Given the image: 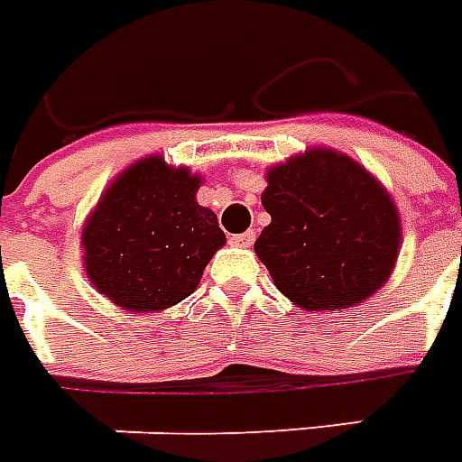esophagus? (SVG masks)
<instances>
[{
    "label": "esophagus",
    "mask_w": 462,
    "mask_h": 462,
    "mask_svg": "<svg viewBox=\"0 0 462 462\" xmlns=\"http://www.w3.org/2000/svg\"><path fill=\"white\" fill-rule=\"evenodd\" d=\"M254 237H257V235H254L252 230H247V232H240V235H232L230 242L235 245V247H252V245H254Z\"/></svg>",
    "instance_id": "obj_1"
}]
</instances>
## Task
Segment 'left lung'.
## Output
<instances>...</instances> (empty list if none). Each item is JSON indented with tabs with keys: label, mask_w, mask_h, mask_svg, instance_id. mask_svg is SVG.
Masks as SVG:
<instances>
[{
	"label": "left lung",
	"mask_w": 462,
	"mask_h": 462,
	"mask_svg": "<svg viewBox=\"0 0 462 462\" xmlns=\"http://www.w3.org/2000/svg\"><path fill=\"white\" fill-rule=\"evenodd\" d=\"M272 215L259 240L276 289L306 310L350 309L394 269L399 213L360 163L330 149L296 156L266 173Z\"/></svg>",
	"instance_id": "8db88e82"
}]
</instances>
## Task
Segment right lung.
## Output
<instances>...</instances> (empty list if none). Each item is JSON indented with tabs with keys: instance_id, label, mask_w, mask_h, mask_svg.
Masks as SVG:
<instances>
[{
	"instance_id": "obj_1",
	"label": "right lung",
	"mask_w": 462,
	"mask_h": 462,
	"mask_svg": "<svg viewBox=\"0 0 462 462\" xmlns=\"http://www.w3.org/2000/svg\"><path fill=\"white\" fill-rule=\"evenodd\" d=\"M198 176L149 156L126 169L85 222V272L117 306L139 313L196 291L225 245L213 210L196 203Z\"/></svg>"
}]
</instances>
